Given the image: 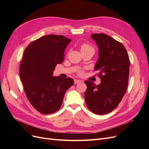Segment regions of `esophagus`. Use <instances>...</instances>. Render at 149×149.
Instances as JSON below:
<instances>
[{"label": "esophagus", "mask_w": 149, "mask_h": 149, "mask_svg": "<svg viewBox=\"0 0 149 149\" xmlns=\"http://www.w3.org/2000/svg\"><path fill=\"white\" fill-rule=\"evenodd\" d=\"M81 81L79 80H78V79H74V84H78V83H79Z\"/></svg>", "instance_id": "34e87169"}]
</instances>
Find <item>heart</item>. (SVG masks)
Instances as JSON below:
<instances>
[{
	"label": "heart",
	"mask_w": 149,
	"mask_h": 149,
	"mask_svg": "<svg viewBox=\"0 0 149 149\" xmlns=\"http://www.w3.org/2000/svg\"><path fill=\"white\" fill-rule=\"evenodd\" d=\"M80 48H81V51L86 50V49H93V47L90 46L89 44L86 43H83V44L81 45ZM78 73L79 75H81V74L83 73V71L82 70H79V71H78Z\"/></svg>",
	"instance_id": "1"
}]
</instances>
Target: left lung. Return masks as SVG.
I'll use <instances>...</instances> for the list:
<instances>
[{
	"instance_id": "obj_1",
	"label": "left lung",
	"mask_w": 149,
	"mask_h": 149,
	"mask_svg": "<svg viewBox=\"0 0 149 149\" xmlns=\"http://www.w3.org/2000/svg\"><path fill=\"white\" fill-rule=\"evenodd\" d=\"M99 48V58L94 68L101 83L86 81V104L93 113L103 115L118 107L127 91L130 61L124 46L104 33H93Z\"/></svg>"
}]
</instances>
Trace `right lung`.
<instances>
[{"mask_svg": "<svg viewBox=\"0 0 149 149\" xmlns=\"http://www.w3.org/2000/svg\"><path fill=\"white\" fill-rule=\"evenodd\" d=\"M70 42L63 35H48L31 42L24 52L20 78L28 100L40 113L59 110L66 91L74 84L71 78L52 76L56 65L63 61Z\"/></svg>", "mask_w": 149, "mask_h": 149, "instance_id": "obj_1", "label": "right lung"}]
</instances>
